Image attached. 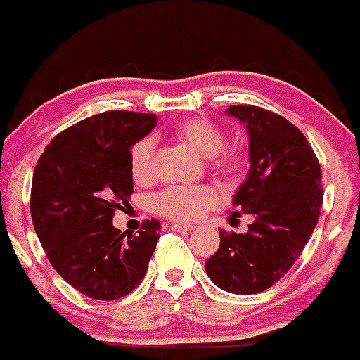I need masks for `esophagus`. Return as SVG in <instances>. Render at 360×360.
I'll list each match as a JSON object with an SVG mask.
<instances>
[{"mask_svg": "<svg viewBox=\"0 0 360 360\" xmlns=\"http://www.w3.org/2000/svg\"><path fill=\"white\" fill-rule=\"evenodd\" d=\"M174 232H191L195 231V225H187V224H173L171 225Z\"/></svg>", "mask_w": 360, "mask_h": 360, "instance_id": "34e87169", "label": "esophagus"}]
</instances>
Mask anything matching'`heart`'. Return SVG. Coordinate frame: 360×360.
<instances>
[{
	"instance_id": "heart-1",
	"label": "heart",
	"mask_w": 360,
	"mask_h": 360,
	"mask_svg": "<svg viewBox=\"0 0 360 360\" xmlns=\"http://www.w3.org/2000/svg\"><path fill=\"white\" fill-rule=\"evenodd\" d=\"M174 135L195 149L214 171L227 176H234L241 169V157L236 149H224L225 135L214 122L207 119H189L174 128ZM155 142L151 136H144L131 149L129 167L136 184H149L155 176L153 167ZM218 195L207 186H171L155 196V211L174 221H193L207 209L214 207Z\"/></svg>"
}]
</instances>
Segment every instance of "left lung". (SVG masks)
<instances>
[{"mask_svg":"<svg viewBox=\"0 0 360 360\" xmlns=\"http://www.w3.org/2000/svg\"><path fill=\"white\" fill-rule=\"evenodd\" d=\"M227 115L249 133V174L232 198V218L252 216L245 234L219 229V247L205 272L221 290L257 294L294 265L319 219L321 165L307 136L274 111L249 104Z\"/></svg>","mask_w":360,"mask_h":360,"instance_id":"left-lung-1","label":"left lung"}]
</instances>
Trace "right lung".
Instances as JSON below:
<instances>
[{"label": "right lung", "mask_w": 360, "mask_h": 360, "mask_svg": "<svg viewBox=\"0 0 360 360\" xmlns=\"http://www.w3.org/2000/svg\"><path fill=\"white\" fill-rule=\"evenodd\" d=\"M157 126V115L104 111L73 124L37 160L30 212L57 274L81 294L113 301L148 272L160 221L146 219L136 236L113 227L133 193L131 148Z\"/></svg>", "instance_id": "1"}]
</instances>
